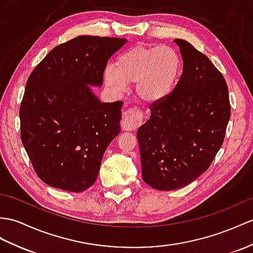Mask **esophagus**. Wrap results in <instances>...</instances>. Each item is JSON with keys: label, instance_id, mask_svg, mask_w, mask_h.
<instances>
[{"label": "esophagus", "instance_id": "esophagus-1", "mask_svg": "<svg viewBox=\"0 0 253 253\" xmlns=\"http://www.w3.org/2000/svg\"><path fill=\"white\" fill-rule=\"evenodd\" d=\"M144 114L137 107L127 109L125 112L121 120V127L125 131H134L143 123Z\"/></svg>", "mask_w": 253, "mask_h": 253}]
</instances>
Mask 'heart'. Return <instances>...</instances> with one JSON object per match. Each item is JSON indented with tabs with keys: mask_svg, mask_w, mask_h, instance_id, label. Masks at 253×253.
I'll use <instances>...</instances> for the list:
<instances>
[{
	"mask_svg": "<svg viewBox=\"0 0 253 253\" xmlns=\"http://www.w3.org/2000/svg\"><path fill=\"white\" fill-rule=\"evenodd\" d=\"M181 61L173 48L134 47L117 58L115 67L107 66L105 83L117 91L137 84V94L148 103L162 101L175 89Z\"/></svg>",
	"mask_w": 253,
	"mask_h": 253,
	"instance_id": "1",
	"label": "heart"
}]
</instances>
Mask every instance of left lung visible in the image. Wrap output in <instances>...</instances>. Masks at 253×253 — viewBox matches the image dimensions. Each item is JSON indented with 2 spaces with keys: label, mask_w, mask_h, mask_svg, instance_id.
<instances>
[{
  "label": "left lung",
  "mask_w": 253,
  "mask_h": 253,
  "mask_svg": "<svg viewBox=\"0 0 253 253\" xmlns=\"http://www.w3.org/2000/svg\"><path fill=\"white\" fill-rule=\"evenodd\" d=\"M174 42L181 77L169 96L151 104L150 118L137 131L143 179L162 191L187 186L208 169L231 116L222 73L187 41Z\"/></svg>",
  "instance_id": "left-lung-1"
}]
</instances>
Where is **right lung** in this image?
I'll use <instances>...</instances> for the list:
<instances>
[{"label":"right lung","mask_w":253,"mask_h":253,"mask_svg":"<svg viewBox=\"0 0 253 253\" xmlns=\"http://www.w3.org/2000/svg\"><path fill=\"white\" fill-rule=\"evenodd\" d=\"M126 39L82 35L54 47L34 67L20 104V136L48 186L71 192L91 187L104 152L120 132L122 102L101 103L109 58Z\"/></svg>","instance_id":"add662e5"}]
</instances>
